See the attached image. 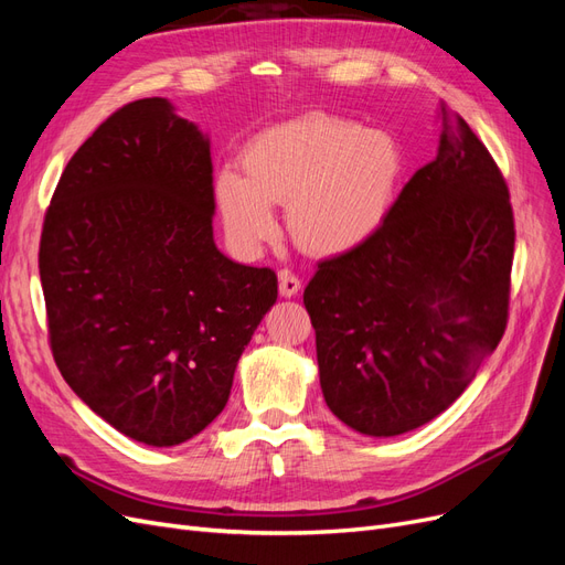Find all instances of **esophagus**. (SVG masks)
<instances>
[{"label":"esophagus","instance_id":"1","mask_svg":"<svg viewBox=\"0 0 565 565\" xmlns=\"http://www.w3.org/2000/svg\"><path fill=\"white\" fill-rule=\"evenodd\" d=\"M278 289H280V295L282 297H297L299 295V289H301V280L295 276V273H289V270H280L278 273Z\"/></svg>","mask_w":565,"mask_h":565}]
</instances>
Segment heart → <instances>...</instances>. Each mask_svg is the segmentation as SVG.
Returning <instances> with one entry per match:
<instances>
[{
	"mask_svg": "<svg viewBox=\"0 0 565 565\" xmlns=\"http://www.w3.org/2000/svg\"><path fill=\"white\" fill-rule=\"evenodd\" d=\"M243 172L221 169L216 207L233 247L256 256L278 233L273 204H287V231L313 256L363 247L391 210L403 156L388 134L309 113L273 125L243 148Z\"/></svg>",
	"mask_w": 565,
	"mask_h": 565,
	"instance_id": "b5f03b06",
	"label": "heart"
}]
</instances>
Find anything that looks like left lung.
Instances as JSON below:
<instances>
[{
	"mask_svg": "<svg viewBox=\"0 0 565 565\" xmlns=\"http://www.w3.org/2000/svg\"><path fill=\"white\" fill-rule=\"evenodd\" d=\"M436 158L382 228L318 264L303 289L328 407L365 436H398L448 409L507 330L514 212L488 148L440 108Z\"/></svg>",
	"mask_w": 565,
	"mask_h": 565,
	"instance_id": "1",
	"label": "left lung"
}]
</instances>
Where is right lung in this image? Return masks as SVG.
Instances as JSON below:
<instances>
[{"label": "right lung", "mask_w": 565, "mask_h": 565, "mask_svg": "<svg viewBox=\"0 0 565 565\" xmlns=\"http://www.w3.org/2000/svg\"><path fill=\"white\" fill-rule=\"evenodd\" d=\"M212 218L210 139L167 98L113 113L44 214L54 361L98 417L146 446H179L216 419L278 299L276 273L216 249Z\"/></svg>", "instance_id": "obj_1"}]
</instances>
